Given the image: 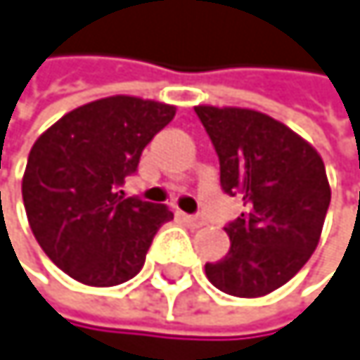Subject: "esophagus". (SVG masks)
<instances>
[{"instance_id": "esophagus-1", "label": "esophagus", "mask_w": 360, "mask_h": 360, "mask_svg": "<svg viewBox=\"0 0 360 360\" xmlns=\"http://www.w3.org/2000/svg\"><path fill=\"white\" fill-rule=\"evenodd\" d=\"M190 226H194V228H200V226H205L207 224V219L202 217V215H186L184 217Z\"/></svg>"}]
</instances>
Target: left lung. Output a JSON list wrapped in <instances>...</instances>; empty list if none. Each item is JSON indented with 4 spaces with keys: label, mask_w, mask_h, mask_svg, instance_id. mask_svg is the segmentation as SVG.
Here are the masks:
<instances>
[{
    "label": "left lung",
    "mask_w": 360,
    "mask_h": 360,
    "mask_svg": "<svg viewBox=\"0 0 360 360\" xmlns=\"http://www.w3.org/2000/svg\"><path fill=\"white\" fill-rule=\"evenodd\" d=\"M219 158V184L243 198L224 230L228 254L207 262L226 295L256 299L292 279L318 248L330 202L320 153L281 121L237 106H194Z\"/></svg>",
    "instance_id": "left-lung-1"
}]
</instances>
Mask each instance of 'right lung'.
<instances>
[{"label": "right lung", "mask_w": 360, "mask_h": 360, "mask_svg": "<svg viewBox=\"0 0 360 360\" xmlns=\"http://www.w3.org/2000/svg\"><path fill=\"white\" fill-rule=\"evenodd\" d=\"M176 108L110 96L63 115L34 143L22 174V202L44 254L70 277L108 288L132 279L162 224L166 205L121 190L143 149Z\"/></svg>", "instance_id": "add662e5"}]
</instances>
